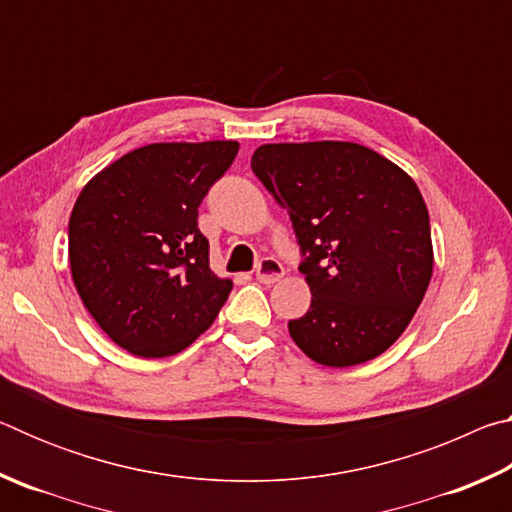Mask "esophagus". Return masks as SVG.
Instances as JSON below:
<instances>
[{
  "instance_id": "34e87169",
  "label": "esophagus",
  "mask_w": 512,
  "mask_h": 512,
  "mask_svg": "<svg viewBox=\"0 0 512 512\" xmlns=\"http://www.w3.org/2000/svg\"><path fill=\"white\" fill-rule=\"evenodd\" d=\"M255 275H257V280L262 282V284H275V282H280L282 277H284V266L277 262V259H273V257H264L262 262L257 264Z\"/></svg>"
}]
</instances>
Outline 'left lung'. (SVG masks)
I'll return each mask as SVG.
<instances>
[{"label": "left lung", "instance_id": "8db88e82", "mask_svg": "<svg viewBox=\"0 0 512 512\" xmlns=\"http://www.w3.org/2000/svg\"><path fill=\"white\" fill-rule=\"evenodd\" d=\"M255 176L287 207L311 307L289 320L320 366L370 361L400 339L433 273L429 212L418 185L354 142L262 144Z\"/></svg>", "mask_w": 512, "mask_h": 512}]
</instances>
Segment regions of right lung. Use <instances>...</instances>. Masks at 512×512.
I'll use <instances>...</instances> for the list:
<instances>
[{
  "label": "right lung",
  "instance_id": "right-lung-1",
  "mask_svg": "<svg viewBox=\"0 0 512 512\" xmlns=\"http://www.w3.org/2000/svg\"><path fill=\"white\" fill-rule=\"evenodd\" d=\"M239 142H158L101 169L69 216V266L83 307L119 348L144 359L192 345L232 282L210 268L198 205Z\"/></svg>",
  "mask_w": 512,
  "mask_h": 512
}]
</instances>
